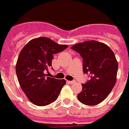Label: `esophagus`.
Masks as SVG:
<instances>
[{
  "label": "esophagus",
  "instance_id": "obj_1",
  "mask_svg": "<svg viewBox=\"0 0 129 129\" xmlns=\"http://www.w3.org/2000/svg\"><path fill=\"white\" fill-rule=\"evenodd\" d=\"M75 81H67V83H69V84H74L75 83Z\"/></svg>",
  "mask_w": 129,
  "mask_h": 129
}]
</instances>
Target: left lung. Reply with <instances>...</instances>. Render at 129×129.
Listing matches in <instances>:
<instances>
[{
    "mask_svg": "<svg viewBox=\"0 0 129 129\" xmlns=\"http://www.w3.org/2000/svg\"><path fill=\"white\" fill-rule=\"evenodd\" d=\"M71 48L81 55L83 72L91 77L85 84H81L82 91L77 99L86 105L99 104L106 99L117 81L115 55L107 45L95 40L77 44Z\"/></svg>",
    "mask_w": 129,
    "mask_h": 129,
    "instance_id": "left-lung-1",
    "label": "left lung"
}]
</instances>
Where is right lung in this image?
I'll return each mask as SVG.
<instances>
[{
	"instance_id": "right-lung-1",
	"label": "right lung",
	"mask_w": 129,
	"mask_h": 129,
	"mask_svg": "<svg viewBox=\"0 0 129 129\" xmlns=\"http://www.w3.org/2000/svg\"><path fill=\"white\" fill-rule=\"evenodd\" d=\"M68 47L48 38L40 37L30 40L21 50L16 73L21 88L33 104L45 106L58 97L66 81L48 77L46 73L52 66L54 54Z\"/></svg>"
}]
</instances>
